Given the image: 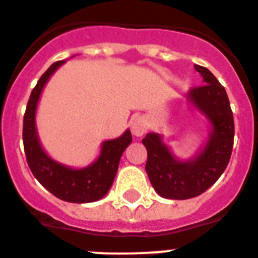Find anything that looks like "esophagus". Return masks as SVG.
Returning <instances> with one entry per match:
<instances>
[{
  "label": "esophagus",
  "instance_id": "obj_1",
  "mask_svg": "<svg viewBox=\"0 0 258 258\" xmlns=\"http://www.w3.org/2000/svg\"><path fill=\"white\" fill-rule=\"evenodd\" d=\"M147 132V124L145 122V120L142 118H137L136 121L132 125V133L136 137H141Z\"/></svg>",
  "mask_w": 258,
  "mask_h": 258
}]
</instances>
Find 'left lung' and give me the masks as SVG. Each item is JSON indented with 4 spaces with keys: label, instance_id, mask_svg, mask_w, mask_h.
Returning <instances> with one entry per match:
<instances>
[{
    "label": "left lung",
    "instance_id": "1",
    "mask_svg": "<svg viewBox=\"0 0 258 258\" xmlns=\"http://www.w3.org/2000/svg\"><path fill=\"white\" fill-rule=\"evenodd\" d=\"M203 85L188 92V101L202 111L212 125L206 147L198 156L179 161L164 145L161 136L149 133L142 140L147 150L146 172L152 187L166 199L184 200L208 190L230 161L234 146V117L226 90L211 71L195 64Z\"/></svg>",
    "mask_w": 258,
    "mask_h": 258
}]
</instances>
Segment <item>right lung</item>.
Instances as JSON below:
<instances>
[{"instance_id": "1", "label": "right lung", "mask_w": 258, "mask_h": 258, "mask_svg": "<svg viewBox=\"0 0 258 258\" xmlns=\"http://www.w3.org/2000/svg\"><path fill=\"white\" fill-rule=\"evenodd\" d=\"M64 63H52L38 80L27 103L23 118V143L27 163L37 181L58 199L70 203H92L102 199L112 186L122 152L132 142L131 131H126L116 140L106 141L102 145L101 155L92 165L83 169H72L56 163L46 155L38 141L35 117L38 99L45 84L56 68Z\"/></svg>"}]
</instances>
